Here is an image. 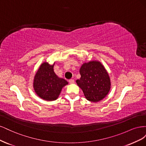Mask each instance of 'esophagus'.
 I'll return each instance as SVG.
<instances>
[{
    "label": "esophagus",
    "instance_id": "1",
    "mask_svg": "<svg viewBox=\"0 0 146 146\" xmlns=\"http://www.w3.org/2000/svg\"><path fill=\"white\" fill-rule=\"evenodd\" d=\"M69 82L70 84H73L75 83V80H74V79H70V80H69Z\"/></svg>",
    "mask_w": 146,
    "mask_h": 146
}]
</instances>
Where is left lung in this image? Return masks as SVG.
<instances>
[{
	"label": "left lung",
	"mask_w": 146,
	"mask_h": 146,
	"mask_svg": "<svg viewBox=\"0 0 146 146\" xmlns=\"http://www.w3.org/2000/svg\"><path fill=\"white\" fill-rule=\"evenodd\" d=\"M81 77L76 80L85 98L92 102L104 99L111 88L108 73L100 61L92 60L84 63L80 69Z\"/></svg>",
	"instance_id": "8db88e82"
}]
</instances>
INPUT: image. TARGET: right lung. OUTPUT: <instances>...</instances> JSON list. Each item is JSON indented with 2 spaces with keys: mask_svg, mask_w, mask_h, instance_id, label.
<instances>
[{
  "mask_svg": "<svg viewBox=\"0 0 146 146\" xmlns=\"http://www.w3.org/2000/svg\"><path fill=\"white\" fill-rule=\"evenodd\" d=\"M54 64L42 63L35 75L33 86L35 92L41 99L53 101L58 99L62 88L68 82L56 75Z\"/></svg>",
  "mask_w": 146,
  "mask_h": 146,
  "instance_id": "1",
  "label": "right lung"
}]
</instances>
